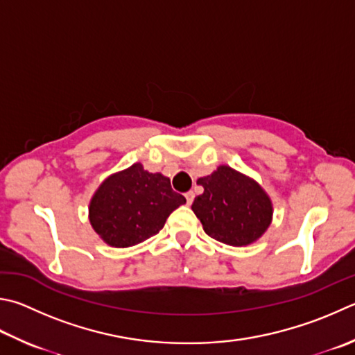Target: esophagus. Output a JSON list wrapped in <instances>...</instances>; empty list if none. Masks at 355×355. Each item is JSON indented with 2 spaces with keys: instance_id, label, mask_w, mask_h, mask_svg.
Segmentation results:
<instances>
[{
  "instance_id": "esophagus-1",
  "label": "esophagus",
  "mask_w": 355,
  "mask_h": 355,
  "mask_svg": "<svg viewBox=\"0 0 355 355\" xmlns=\"http://www.w3.org/2000/svg\"><path fill=\"white\" fill-rule=\"evenodd\" d=\"M184 197H186V203H188V205H191L192 202H194V192H192V191L186 192Z\"/></svg>"
}]
</instances>
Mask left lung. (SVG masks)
Masks as SVG:
<instances>
[{
    "label": "left lung",
    "mask_w": 355,
    "mask_h": 355,
    "mask_svg": "<svg viewBox=\"0 0 355 355\" xmlns=\"http://www.w3.org/2000/svg\"><path fill=\"white\" fill-rule=\"evenodd\" d=\"M203 194L192 211L212 239L233 247L256 242L272 223L273 205L259 183L230 166H218L211 175L197 180Z\"/></svg>",
    "instance_id": "obj_1"
}]
</instances>
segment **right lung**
<instances>
[{
	"instance_id": "add662e5",
	"label": "right lung",
	"mask_w": 355,
	"mask_h": 355,
	"mask_svg": "<svg viewBox=\"0 0 355 355\" xmlns=\"http://www.w3.org/2000/svg\"><path fill=\"white\" fill-rule=\"evenodd\" d=\"M183 203L186 198L171 188L169 178L135 163L102 182L89 202L88 217L102 241L125 248L158 234Z\"/></svg>"
}]
</instances>
